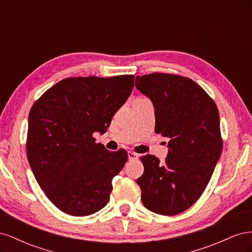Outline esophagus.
Masks as SVG:
<instances>
[{"instance_id":"1","label":"esophagus","mask_w":252,"mask_h":252,"mask_svg":"<svg viewBox=\"0 0 252 252\" xmlns=\"http://www.w3.org/2000/svg\"><path fill=\"white\" fill-rule=\"evenodd\" d=\"M128 158H129V159H136L139 158V155L138 154H135V152H133V151H128Z\"/></svg>"}]
</instances>
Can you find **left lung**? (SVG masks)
Wrapping results in <instances>:
<instances>
[{"instance_id": "8db88e82", "label": "left lung", "mask_w": 252, "mask_h": 252, "mask_svg": "<svg viewBox=\"0 0 252 252\" xmlns=\"http://www.w3.org/2000/svg\"><path fill=\"white\" fill-rule=\"evenodd\" d=\"M135 87L154 104L156 132L169 139L164 163L141 158V200L152 212L179 215L199 200L222 154L218 107L194 81L177 74L138 75Z\"/></svg>"}]
</instances>
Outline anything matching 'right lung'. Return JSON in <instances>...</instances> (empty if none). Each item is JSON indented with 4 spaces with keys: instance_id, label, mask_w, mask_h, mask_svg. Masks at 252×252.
<instances>
[{
    "instance_id": "right-lung-1",
    "label": "right lung",
    "mask_w": 252,
    "mask_h": 252,
    "mask_svg": "<svg viewBox=\"0 0 252 252\" xmlns=\"http://www.w3.org/2000/svg\"><path fill=\"white\" fill-rule=\"evenodd\" d=\"M133 86L134 75L67 78L30 109L29 165L46 196L67 215L89 216L108 203L111 181L128 155L107 150L93 134L107 131Z\"/></svg>"
}]
</instances>
